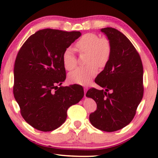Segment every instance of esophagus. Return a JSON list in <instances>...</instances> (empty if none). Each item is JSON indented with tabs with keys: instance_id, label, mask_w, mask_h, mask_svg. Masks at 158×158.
I'll use <instances>...</instances> for the list:
<instances>
[{
	"instance_id": "34e87169",
	"label": "esophagus",
	"mask_w": 158,
	"mask_h": 158,
	"mask_svg": "<svg viewBox=\"0 0 158 158\" xmlns=\"http://www.w3.org/2000/svg\"><path fill=\"white\" fill-rule=\"evenodd\" d=\"M84 96L85 97V93H86V91H87V90H88V88L87 87H84Z\"/></svg>"
}]
</instances>
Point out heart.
Returning <instances> with one entry per match:
<instances>
[{"label": "heart", "instance_id": "heart-1", "mask_svg": "<svg viewBox=\"0 0 158 158\" xmlns=\"http://www.w3.org/2000/svg\"><path fill=\"white\" fill-rule=\"evenodd\" d=\"M75 47L79 53H86L84 67H79L69 74L68 79L72 83L88 85L98 73L99 66L103 68L110 59L112 46L106 37H99L93 33H85L76 42ZM62 60L65 68L72 70L77 65V60L70 47L64 51Z\"/></svg>", "mask_w": 158, "mask_h": 158}]
</instances>
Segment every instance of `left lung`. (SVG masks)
<instances>
[{"label":"left lung","mask_w":158,"mask_h":158,"mask_svg":"<svg viewBox=\"0 0 158 158\" xmlns=\"http://www.w3.org/2000/svg\"><path fill=\"white\" fill-rule=\"evenodd\" d=\"M101 31L112 46L110 59L95 80L105 90L91 88L85 96L97 104L89 116L90 123L110 132L123 128L135 117L143 95V69L139 54L125 35L110 27Z\"/></svg>","instance_id":"8db88e82"}]
</instances>
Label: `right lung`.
<instances>
[{
  "mask_svg": "<svg viewBox=\"0 0 158 158\" xmlns=\"http://www.w3.org/2000/svg\"><path fill=\"white\" fill-rule=\"evenodd\" d=\"M81 35L79 31L42 29L19 51L13 93L23 119L37 130L49 132L59 127L68 108L84 97L81 85H60L66 78L63 53Z\"/></svg>",
  "mask_w": 158,
  "mask_h": 158,
  "instance_id": "1",
  "label": "right lung"
}]
</instances>
